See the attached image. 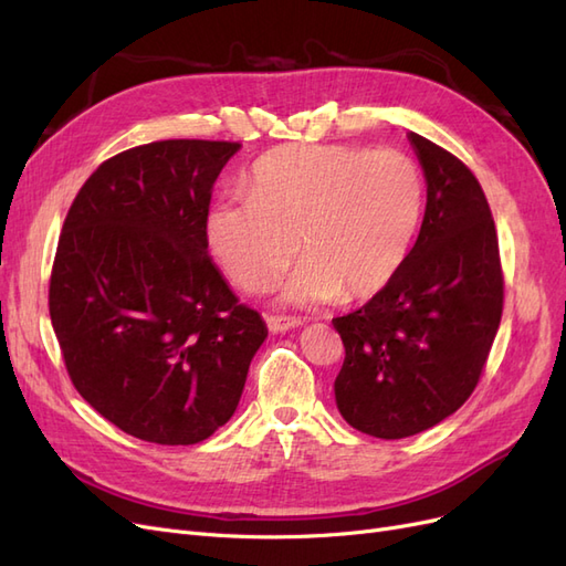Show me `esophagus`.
<instances>
[{
    "instance_id": "34e87169",
    "label": "esophagus",
    "mask_w": 566,
    "mask_h": 566,
    "mask_svg": "<svg viewBox=\"0 0 566 566\" xmlns=\"http://www.w3.org/2000/svg\"><path fill=\"white\" fill-rule=\"evenodd\" d=\"M264 321H266L271 333H285V331L297 328V325H300V318H295V316H279V314H266Z\"/></svg>"
}]
</instances>
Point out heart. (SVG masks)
I'll return each instance as SVG.
<instances>
[{
    "label": "heart",
    "instance_id": "obj_1",
    "mask_svg": "<svg viewBox=\"0 0 566 566\" xmlns=\"http://www.w3.org/2000/svg\"><path fill=\"white\" fill-rule=\"evenodd\" d=\"M422 205V172L401 150L285 146L252 167L250 193L212 202L208 238L245 290L264 287L302 248L306 260L285 281L283 297L354 302L378 295L397 276Z\"/></svg>",
    "mask_w": 566,
    "mask_h": 566
}]
</instances>
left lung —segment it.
I'll return each instance as SVG.
<instances>
[{"label": "left lung", "instance_id": "left-lung-1", "mask_svg": "<svg viewBox=\"0 0 566 566\" xmlns=\"http://www.w3.org/2000/svg\"><path fill=\"white\" fill-rule=\"evenodd\" d=\"M427 208L397 276L361 310L333 318L345 345L335 401L354 430L403 439L470 399L503 316L499 233L472 169L410 132Z\"/></svg>", "mask_w": 566, "mask_h": 566}]
</instances>
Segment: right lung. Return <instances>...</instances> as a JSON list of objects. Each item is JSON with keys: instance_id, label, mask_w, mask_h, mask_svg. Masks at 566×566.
Here are the masks:
<instances>
[{"instance_id": "obj_1", "label": "right lung", "mask_w": 566, "mask_h": 566, "mask_svg": "<svg viewBox=\"0 0 566 566\" xmlns=\"http://www.w3.org/2000/svg\"><path fill=\"white\" fill-rule=\"evenodd\" d=\"M238 142L167 139L101 163L63 221L49 316L71 382L119 430L208 439L266 337L208 254L212 188Z\"/></svg>"}]
</instances>
